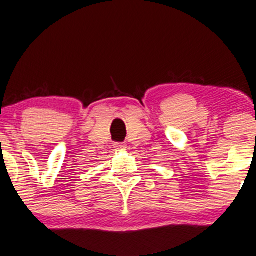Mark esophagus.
Here are the masks:
<instances>
[{"mask_svg": "<svg viewBox=\"0 0 256 256\" xmlns=\"http://www.w3.org/2000/svg\"><path fill=\"white\" fill-rule=\"evenodd\" d=\"M114 148H116V150H118V152L125 150V149H126V144H124V143L116 142V143H114Z\"/></svg>", "mask_w": 256, "mask_h": 256, "instance_id": "esophagus-1", "label": "esophagus"}]
</instances>
